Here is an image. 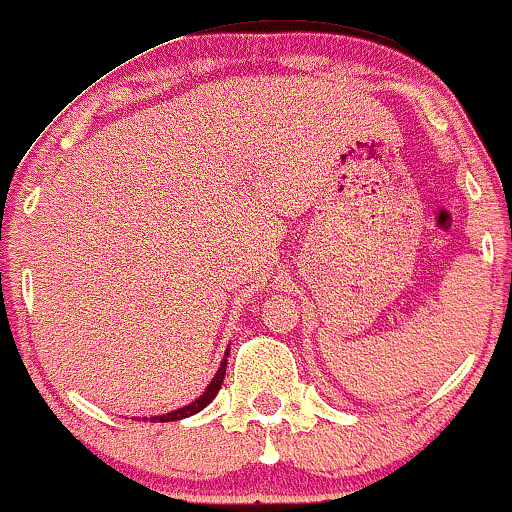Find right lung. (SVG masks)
Listing matches in <instances>:
<instances>
[{
	"label": "right lung",
	"mask_w": 512,
	"mask_h": 512,
	"mask_svg": "<svg viewBox=\"0 0 512 512\" xmlns=\"http://www.w3.org/2000/svg\"><path fill=\"white\" fill-rule=\"evenodd\" d=\"M229 349L231 347H226V352H224V359H222V364H219V368H217V373H215V378L210 380V385L205 387V392L200 394L198 399H193L191 404H186V406H181V409H177V411H172V413H163V416H153L151 418V423H172V420H181V418H189V416H193V413H198V411H203L205 406L210 404L212 399L217 397V392H219V387H222V383H224V373H226V364H229ZM144 420H148V418H144Z\"/></svg>",
	"instance_id": "obj_1"
}]
</instances>
